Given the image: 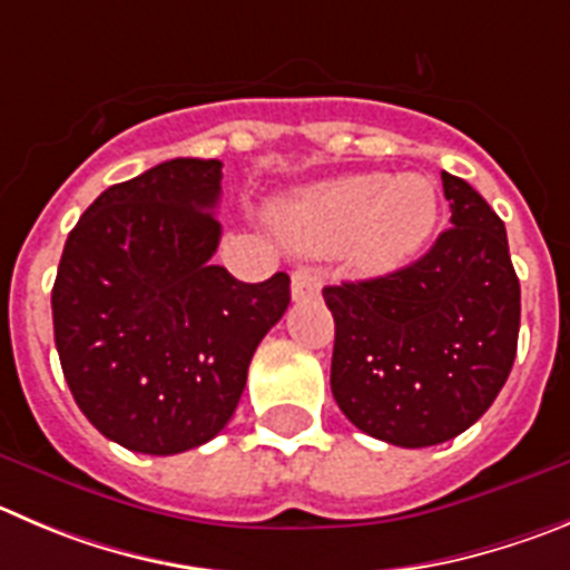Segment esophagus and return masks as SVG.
<instances>
[{"label": "esophagus", "mask_w": 570, "mask_h": 570, "mask_svg": "<svg viewBox=\"0 0 570 570\" xmlns=\"http://www.w3.org/2000/svg\"><path fill=\"white\" fill-rule=\"evenodd\" d=\"M323 286L321 269L315 267H301L292 275V297L295 301H306V297H315Z\"/></svg>", "instance_id": "34e87169"}]
</instances>
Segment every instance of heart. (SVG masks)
<instances>
[{
    "instance_id": "heart-1",
    "label": "heart",
    "mask_w": 570,
    "mask_h": 570,
    "mask_svg": "<svg viewBox=\"0 0 570 570\" xmlns=\"http://www.w3.org/2000/svg\"><path fill=\"white\" fill-rule=\"evenodd\" d=\"M439 194L422 174L387 177L380 171L345 174L303 188L281 202V236L301 253L348 247L363 273H391L411 261L433 233Z\"/></svg>"
}]
</instances>
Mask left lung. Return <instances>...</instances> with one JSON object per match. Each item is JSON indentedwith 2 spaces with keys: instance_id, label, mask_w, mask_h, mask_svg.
Here are the masks:
<instances>
[{
  "instance_id": "1",
  "label": "left lung",
  "mask_w": 570,
  "mask_h": 570,
  "mask_svg": "<svg viewBox=\"0 0 570 570\" xmlns=\"http://www.w3.org/2000/svg\"><path fill=\"white\" fill-rule=\"evenodd\" d=\"M450 230L391 275L326 286L332 393L354 428L433 446L478 422L518 354L520 281L507 227L481 194L441 171Z\"/></svg>"
}]
</instances>
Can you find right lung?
Here are the masks:
<instances>
[{"mask_svg":"<svg viewBox=\"0 0 570 570\" xmlns=\"http://www.w3.org/2000/svg\"><path fill=\"white\" fill-rule=\"evenodd\" d=\"M219 159L177 157L106 188L63 244L52 332L63 380L109 441L146 455L205 444L230 422L289 275L213 264Z\"/></svg>","mask_w":570,"mask_h":570,"instance_id":"add662e5","label":"right lung"}]
</instances>
